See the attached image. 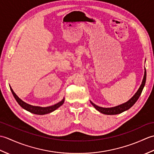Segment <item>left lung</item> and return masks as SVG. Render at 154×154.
I'll list each match as a JSON object with an SVG mask.
<instances>
[{
    "label": "left lung",
    "mask_w": 154,
    "mask_h": 154,
    "mask_svg": "<svg viewBox=\"0 0 154 154\" xmlns=\"http://www.w3.org/2000/svg\"><path fill=\"white\" fill-rule=\"evenodd\" d=\"M146 68H145V71H144V75H143V78L142 80V82L141 85L139 87L138 90L137 91V92L134 94L131 99L128 100L127 102L124 103L123 104H121L120 105H118L114 107H110V108H104V107H101L99 106L96 105L95 104H94L92 101L90 100V102L91 104L95 108V109L97 110L100 113H103L104 114H107V115H114V114H120L124 111H126L127 110H128L130 109L134 104L136 103V102L138 99H139V97L141 94L142 90L143 89V87L145 86L146 84Z\"/></svg>",
    "instance_id": "obj_1"
}]
</instances>
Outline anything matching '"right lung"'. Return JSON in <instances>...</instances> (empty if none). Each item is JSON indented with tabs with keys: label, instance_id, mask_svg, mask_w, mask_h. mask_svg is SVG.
I'll return each mask as SVG.
<instances>
[{
	"label": "right lung",
	"instance_id": "obj_1",
	"mask_svg": "<svg viewBox=\"0 0 154 154\" xmlns=\"http://www.w3.org/2000/svg\"><path fill=\"white\" fill-rule=\"evenodd\" d=\"M10 88H11V92L13 94V96H14L16 100L17 101V103L19 104L20 106L22 107L24 109L28 111V112L33 114H39V115H44V114H46L52 112L53 111L57 109L59 107H60L62 104H63L65 101V99L63 98L60 102H59L56 104H54V105H51L50 106L42 107V106H33V105H31V104H29L26 103H25L24 101L21 100L17 95H16V93L14 92V91L12 90L11 86H10Z\"/></svg>",
	"mask_w": 154,
	"mask_h": 154
}]
</instances>
